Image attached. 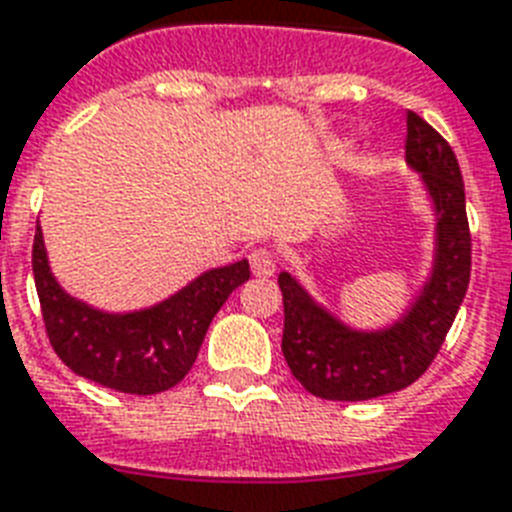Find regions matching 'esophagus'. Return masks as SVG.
<instances>
[{
  "label": "esophagus",
  "instance_id": "34e87169",
  "mask_svg": "<svg viewBox=\"0 0 512 512\" xmlns=\"http://www.w3.org/2000/svg\"><path fill=\"white\" fill-rule=\"evenodd\" d=\"M249 265H252V273L257 278H268L276 273V257L270 255L268 249H255L252 255H249Z\"/></svg>",
  "mask_w": 512,
  "mask_h": 512
}]
</instances>
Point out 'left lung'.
<instances>
[{
	"instance_id": "8db88e82",
	"label": "left lung",
	"mask_w": 512,
	"mask_h": 512,
	"mask_svg": "<svg viewBox=\"0 0 512 512\" xmlns=\"http://www.w3.org/2000/svg\"><path fill=\"white\" fill-rule=\"evenodd\" d=\"M407 165L418 170L436 213L431 278L400 321L357 331L323 310L289 273L284 294V350L292 376L321 400L360 402L400 392L426 373L442 350L471 281V231L458 157L439 131L407 112Z\"/></svg>"
}]
</instances>
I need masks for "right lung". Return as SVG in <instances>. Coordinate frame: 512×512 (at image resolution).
<instances>
[{"mask_svg": "<svg viewBox=\"0 0 512 512\" xmlns=\"http://www.w3.org/2000/svg\"><path fill=\"white\" fill-rule=\"evenodd\" d=\"M33 278L49 344L70 371L115 392L157 394L191 371L215 313L249 278V263L207 270L147 310L105 313L57 284L36 223Z\"/></svg>", "mask_w": 512, "mask_h": 512, "instance_id": "obj_1", "label": "right lung"}]
</instances>
